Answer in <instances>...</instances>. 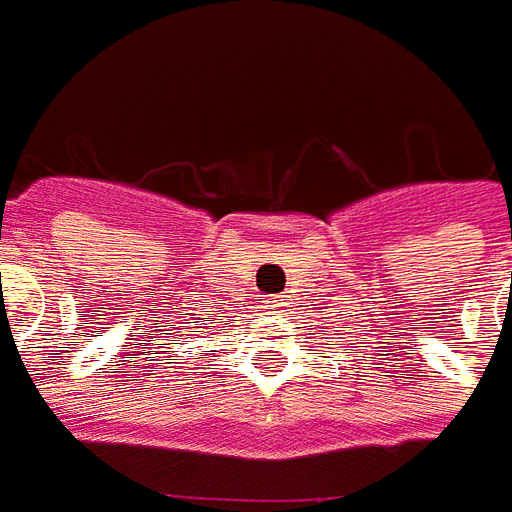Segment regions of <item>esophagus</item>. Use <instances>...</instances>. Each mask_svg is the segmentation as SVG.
<instances>
[{
  "mask_svg": "<svg viewBox=\"0 0 512 512\" xmlns=\"http://www.w3.org/2000/svg\"><path fill=\"white\" fill-rule=\"evenodd\" d=\"M281 307H284V298H281V296H267V298H264V310L279 312Z\"/></svg>",
  "mask_w": 512,
  "mask_h": 512,
  "instance_id": "34e87169",
  "label": "esophagus"
}]
</instances>
